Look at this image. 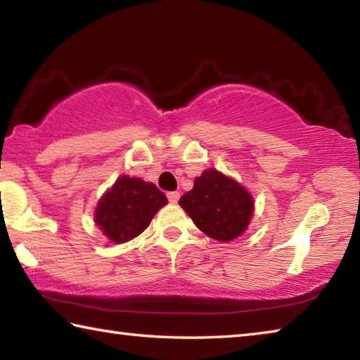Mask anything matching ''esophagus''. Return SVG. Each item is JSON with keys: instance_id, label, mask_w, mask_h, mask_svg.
Here are the masks:
<instances>
[{"instance_id": "1", "label": "esophagus", "mask_w": 360, "mask_h": 360, "mask_svg": "<svg viewBox=\"0 0 360 360\" xmlns=\"http://www.w3.org/2000/svg\"><path fill=\"white\" fill-rule=\"evenodd\" d=\"M167 197H168V202H169V203H178L179 192H168Z\"/></svg>"}]
</instances>
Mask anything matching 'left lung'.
Wrapping results in <instances>:
<instances>
[{
  "label": "left lung",
  "mask_w": 360,
  "mask_h": 360,
  "mask_svg": "<svg viewBox=\"0 0 360 360\" xmlns=\"http://www.w3.org/2000/svg\"><path fill=\"white\" fill-rule=\"evenodd\" d=\"M193 224L217 241H231L246 230L252 216L251 193L238 182L211 168L195 179L179 200Z\"/></svg>",
  "instance_id": "1"
}]
</instances>
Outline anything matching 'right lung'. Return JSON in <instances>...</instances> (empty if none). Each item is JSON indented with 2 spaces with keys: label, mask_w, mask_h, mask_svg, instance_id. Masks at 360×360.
<instances>
[{
  "label": "right lung",
  "mask_w": 360,
  "mask_h": 360,
  "mask_svg": "<svg viewBox=\"0 0 360 360\" xmlns=\"http://www.w3.org/2000/svg\"><path fill=\"white\" fill-rule=\"evenodd\" d=\"M167 203L165 193L152 182L120 176L96 206L95 222L109 240L125 243L144 231L155 212Z\"/></svg>",
  "instance_id": "add662e5"
}]
</instances>
